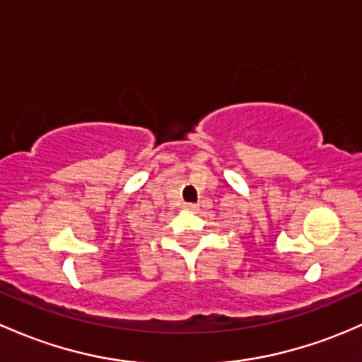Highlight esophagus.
<instances>
[{
    "label": "esophagus",
    "instance_id": "esophagus-1",
    "mask_svg": "<svg viewBox=\"0 0 362 362\" xmlns=\"http://www.w3.org/2000/svg\"><path fill=\"white\" fill-rule=\"evenodd\" d=\"M197 206H199V204H197V203H189V208H192V210H196Z\"/></svg>",
    "mask_w": 362,
    "mask_h": 362
}]
</instances>
